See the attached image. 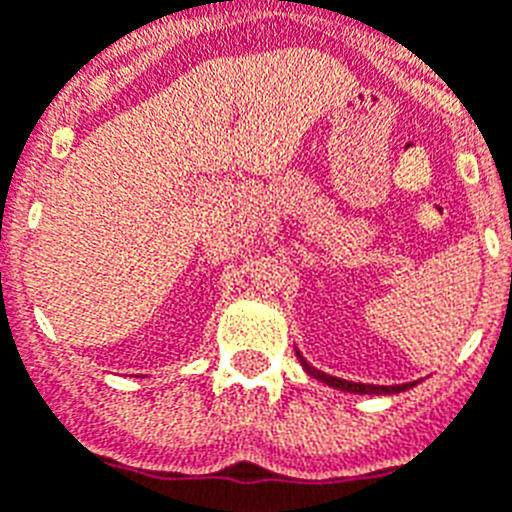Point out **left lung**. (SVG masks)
Here are the masks:
<instances>
[{"instance_id": "obj_1", "label": "left lung", "mask_w": 512, "mask_h": 512, "mask_svg": "<svg viewBox=\"0 0 512 512\" xmlns=\"http://www.w3.org/2000/svg\"><path fill=\"white\" fill-rule=\"evenodd\" d=\"M300 359H302V356H300ZM302 364H305V361H302ZM305 369L312 374V377H318L320 382L330 384V387H336V390H343V392H356V395H395V392H405L408 387H413V384H415V382H410V384H395V387H379V384L346 382V379L330 377V374L315 372V369H310L307 364H305Z\"/></svg>"}]
</instances>
